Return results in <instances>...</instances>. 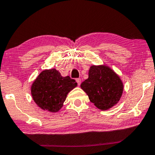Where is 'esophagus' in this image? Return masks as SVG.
I'll return each instance as SVG.
<instances>
[{"instance_id": "34e87169", "label": "esophagus", "mask_w": 155, "mask_h": 155, "mask_svg": "<svg viewBox=\"0 0 155 155\" xmlns=\"http://www.w3.org/2000/svg\"><path fill=\"white\" fill-rule=\"evenodd\" d=\"M76 82L78 83V86H80V85H81V80L80 79V78H77V79H76Z\"/></svg>"}]
</instances>
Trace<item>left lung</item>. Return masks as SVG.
Segmentation results:
<instances>
[{"mask_svg": "<svg viewBox=\"0 0 155 155\" xmlns=\"http://www.w3.org/2000/svg\"><path fill=\"white\" fill-rule=\"evenodd\" d=\"M89 100L100 110H108L118 103L123 93V83L106 66H91L88 78L81 85Z\"/></svg>", "mask_w": 155, "mask_h": 155, "instance_id": "8db88e82", "label": "left lung"}]
</instances>
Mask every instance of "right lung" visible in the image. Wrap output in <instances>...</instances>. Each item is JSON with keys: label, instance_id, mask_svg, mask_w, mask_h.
Returning a JSON list of instances; mask_svg holds the SVG:
<instances>
[{"label": "right lung", "instance_id": "obj_1", "mask_svg": "<svg viewBox=\"0 0 155 155\" xmlns=\"http://www.w3.org/2000/svg\"><path fill=\"white\" fill-rule=\"evenodd\" d=\"M78 83L69 76L62 77L55 69H46L39 74L31 86V94L42 110L58 112L63 106L67 94Z\"/></svg>", "mask_w": 155, "mask_h": 155}]
</instances>
